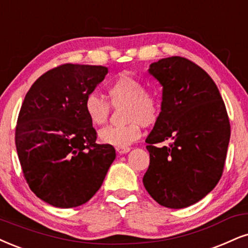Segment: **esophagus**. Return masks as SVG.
<instances>
[{
    "label": "esophagus",
    "instance_id": "obj_1",
    "mask_svg": "<svg viewBox=\"0 0 248 248\" xmlns=\"http://www.w3.org/2000/svg\"><path fill=\"white\" fill-rule=\"evenodd\" d=\"M118 154H125V153L130 152V147H116Z\"/></svg>",
    "mask_w": 248,
    "mask_h": 248
}]
</instances>
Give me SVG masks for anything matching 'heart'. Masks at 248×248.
Segmentation results:
<instances>
[{
	"instance_id": "obj_1",
	"label": "heart",
	"mask_w": 248,
	"mask_h": 248,
	"mask_svg": "<svg viewBox=\"0 0 248 248\" xmlns=\"http://www.w3.org/2000/svg\"><path fill=\"white\" fill-rule=\"evenodd\" d=\"M107 93L114 107L126 106L125 125H110L100 131V139L103 142L117 147H127L141 136V124L149 126L156 123L160 117V101L154 94L147 93L146 85L140 79L129 73H122L109 84ZM85 111L95 125L108 122L111 105L97 94H90L85 100Z\"/></svg>"
}]
</instances>
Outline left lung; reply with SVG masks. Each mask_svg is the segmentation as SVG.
<instances>
[{"label": "left lung", "mask_w": 248, "mask_h": 248, "mask_svg": "<svg viewBox=\"0 0 248 248\" xmlns=\"http://www.w3.org/2000/svg\"><path fill=\"white\" fill-rule=\"evenodd\" d=\"M163 86L160 117L146 139L149 167L145 188L167 208H186L206 197L221 179L230 140V121L216 84L185 57L151 64ZM170 141L158 148L157 143Z\"/></svg>", "instance_id": "obj_1"}]
</instances>
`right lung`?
<instances>
[{"label":"right lung","mask_w":248,"mask_h":248,"mask_svg":"<svg viewBox=\"0 0 248 248\" xmlns=\"http://www.w3.org/2000/svg\"><path fill=\"white\" fill-rule=\"evenodd\" d=\"M108 73L101 65L66 63L39 77L18 115L15 142L31 191L59 208L86 203L99 191L116 152L96 143L85 100Z\"/></svg>","instance_id":"right-lung-1"}]
</instances>
